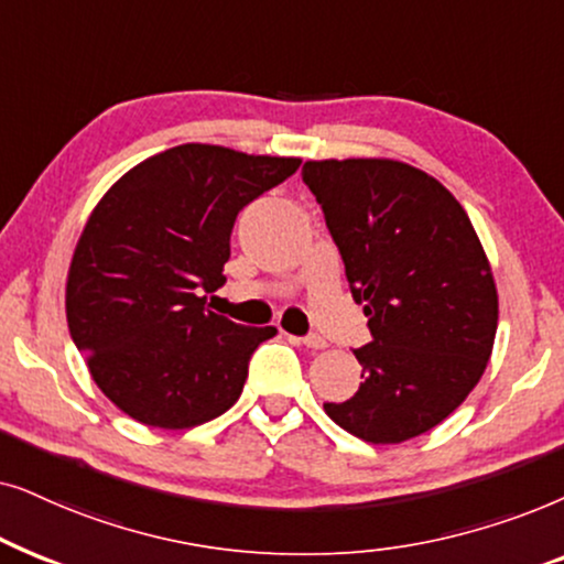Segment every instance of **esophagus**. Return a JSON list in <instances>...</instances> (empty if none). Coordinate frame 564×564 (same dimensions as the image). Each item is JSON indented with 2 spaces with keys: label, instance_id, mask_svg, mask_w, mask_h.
I'll return each instance as SVG.
<instances>
[{
  "label": "esophagus",
  "instance_id": "esophagus-1",
  "mask_svg": "<svg viewBox=\"0 0 564 564\" xmlns=\"http://www.w3.org/2000/svg\"><path fill=\"white\" fill-rule=\"evenodd\" d=\"M302 343L306 345V348H312V350H322V348H327V340L322 335H317V333H312V335H306V337H302Z\"/></svg>",
  "mask_w": 564,
  "mask_h": 564
}]
</instances>
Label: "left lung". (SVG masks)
<instances>
[{
  "label": "left lung",
  "mask_w": 564,
  "mask_h": 564,
  "mask_svg": "<svg viewBox=\"0 0 564 564\" xmlns=\"http://www.w3.org/2000/svg\"><path fill=\"white\" fill-rule=\"evenodd\" d=\"M371 343L352 350L358 392L327 402L343 431L402 444L452 415L477 387L498 329L490 260L459 200L438 180L397 160H310Z\"/></svg>",
  "instance_id": "left-lung-1"
}]
</instances>
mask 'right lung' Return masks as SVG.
Wrapping results in <instances>:
<instances>
[{"label":"right lung","mask_w":564,"mask_h":564,"mask_svg":"<svg viewBox=\"0 0 564 564\" xmlns=\"http://www.w3.org/2000/svg\"><path fill=\"white\" fill-rule=\"evenodd\" d=\"M299 156L180 144L126 172L93 208L66 275V322L100 392L139 423L185 431L242 394L275 327L206 306L224 286L237 214L294 175Z\"/></svg>","instance_id":"add662e5"}]
</instances>
